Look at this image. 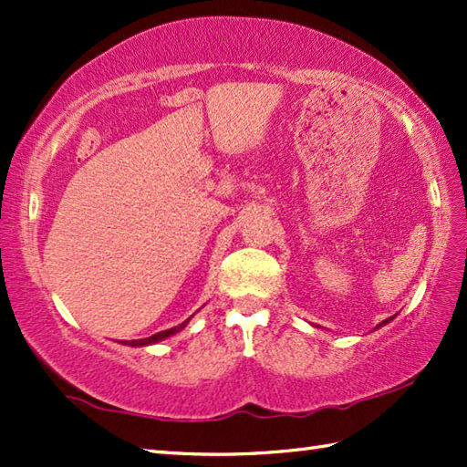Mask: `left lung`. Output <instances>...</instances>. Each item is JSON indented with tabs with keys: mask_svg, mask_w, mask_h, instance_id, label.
<instances>
[{
	"mask_svg": "<svg viewBox=\"0 0 467 467\" xmlns=\"http://www.w3.org/2000/svg\"><path fill=\"white\" fill-rule=\"evenodd\" d=\"M391 320H393V317H391V318H387V320H383V322H380V325H377V328H379V327H385L387 322H391Z\"/></svg>",
	"mask_w": 467,
	"mask_h": 467,
	"instance_id": "1",
	"label": "left lung"
}]
</instances>
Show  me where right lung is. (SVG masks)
Here are the masks:
<instances>
[{"mask_svg": "<svg viewBox=\"0 0 467 467\" xmlns=\"http://www.w3.org/2000/svg\"><path fill=\"white\" fill-rule=\"evenodd\" d=\"M189 320H192V317H189L185 322H181L179 327L167 328V330H161V332H157V335H153V337H147V338H139V340H125V342H122V345H127V347H149V345H155V342L165 340V338H169V337L177 335L179 330H183V328L189 325Z\"/></svg>", "mask_w": 467, "mask_h": 467, "instance_id": "add662e5", "label": "right lung"}]
</instances>
